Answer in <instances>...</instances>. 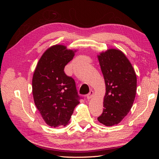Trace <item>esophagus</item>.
Here are the masks:
<instances>
[{
	"label": "esophagus",
	"instance_id": "34e87169",
	"mask_svg": "<svg viewBox=\"0 0 159 159\" xmlns=\"http://www.w3.org/2000/svg\"><path fill=\"white\" fill-rule=\"evenodd\" d=\"M93 91H90V92L87 95V99H90L91 98H92V97L93 96Z\"/></svg>",
	"mask_w": 159,
	"mask_h": 159
}]
</instances>
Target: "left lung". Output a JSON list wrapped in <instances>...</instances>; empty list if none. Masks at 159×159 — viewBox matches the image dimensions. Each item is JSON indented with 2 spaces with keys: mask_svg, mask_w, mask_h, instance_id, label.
Returning <instances> with one entry per match:
<instances>
[{
  "mask_svg": "<svg viewBox=\"0 0 159 159\" xmlns=\"http://www.w3.org/2000/svg\"><path fill=\"white\" fill-rule=\"evenodd\" d=\"M98 57L106 88L103 113L98 120L110 127L121 122L131 110L137 91V76L121 50L109 49Z\"/></svg>",
  "mask_w": 159,
  "mask_h": 159,
  "instance_id": "8db88e82",
  "label": "left lung"
}]
</instances>
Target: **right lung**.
I'll return each instance as SVG.
<instances>
[{
    "instance_id": "add662e5",
    "label": "right lung",
    "mask_w": 159,
    "mask_h": 159,
    "mask_svg": "<svg viewBox=\"0 0 159 159\" xmlns=\"http://www.w3.org/2000/svg\"><path fill=\"white\" fill-rule=\"evenodd\" d=\"M75 52L63 45L52 46L42 54L34 72V101L43 119L52 127L67 125L80 103L75 81L64 71Z\"/></svg>"
}]
</instances>
